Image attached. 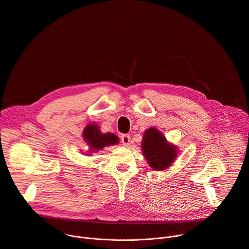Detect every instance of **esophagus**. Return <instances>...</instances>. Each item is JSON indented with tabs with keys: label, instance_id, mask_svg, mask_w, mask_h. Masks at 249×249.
I'll list each match as a JSON object with an SVG mask.
<instances>
[{
	"label": "esophagus",
	"instance_id": "34e87169",
	"mask_svg": "<svg viewBox=\"0 0 249 249\" xmlns=\"http://www.w3.org/2000/svg\"><path fill=\"white\" fill-rule=\"evenodd\" d=\"M121 141H122V143L124 145V146H127L130 142V137L128 135H124L121 137Z\"/></svg>",
	"mask_w": 249,
	"mask_h": 249
}]
</instances>
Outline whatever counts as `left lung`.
<instances>
[{"instance_id":"obj_1","label":"left lung","mask_w":249,"mask_h":249,"mask_svg":"<svg viewBox=\"0 0 249 249\" xmlns=\"http://www.w3.org/2000/svg\"><path fill=\"white\" fill-rule=\"evenodd\" d=\"M141 144L144 159L154 170L162 171L169 168L178 158V146L167 142L163 133L155 126L144 131Z\"/></svg>"}]
</instances>
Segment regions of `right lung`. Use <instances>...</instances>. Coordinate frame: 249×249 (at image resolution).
<instances>
[{"mask_svg":"<svg viewBox=\"0 0 249 249\" xmlns=\"http://www.w3.org/2000/svg\"><path fill=\"white\" fill-rule=\"evenodd\" d=\"M83 138L89 146L88 156L104 149L106 146L114 145L120 142V139L111 132L103 133L95 123L89 124L83 130Z\"/></svg>","mask_w":249,"mask_h":249,"instance_id":"right-lung-1","label":"right lung"}]
</instances>
